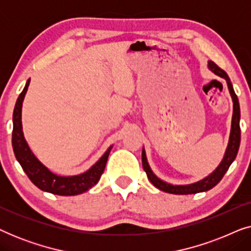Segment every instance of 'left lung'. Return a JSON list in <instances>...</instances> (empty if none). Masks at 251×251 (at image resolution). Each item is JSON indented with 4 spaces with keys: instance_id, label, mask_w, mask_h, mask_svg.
Returning a JSON list of instances; mask_svg holds the SVG:
<instances>
[{
    "instance_id": "left-lung-1",
    "label": "left lung",
    "mask_w": 251,
    "mask_h": 251,
    "mask_svg": "<svg viewBox=\"0 0 251 251\" xmlns=\"http://www.w3.org/2000/svg\"><path fill=\"white\" fill-rule=\"evenodd\" d=\"M208 68L212 73L218 75L219 77H223L227 83V88L229 91V95L232 97L233 101V115H232V123H231V132H229V138L228 144L226 147L225 154L223 156V160L219 163V166L209 175V176L204 177L203 179L197 181V183L188 184V185H174L170 183H167L162 179H160L155 174L153 173L151 169L149 162H147L146 152L145 149L143 147L142 152V161H143V168L145 170L151 183H152L156 188H159L160 191L167 192V193L171 194H195L200 193V192H205L211 190L212 187L216 186L219 181L222 180V178L224 177L226 171L228 170L229 166H231L233 161L235 160L236 154H238L239 147H240V139H241V130H240V105H239V99L236 97L234 89H233L232 82L229 80L228 75L226 74L225 71H223L222 68H219L214 61H208Z\"/></svg>"
}]
</instances>
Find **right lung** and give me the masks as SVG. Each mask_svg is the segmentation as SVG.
Here are the masks:
<instances>
[{
    "label": "right lung",
    "instance_id": "add662e5",
    "mask_svg": "<svg viewBox=\"0 0 251 251\" xmlns=\"http://www.w3.org/2000/svg\"><path fill=\"white\" fill-rule=\"evenodd\" d=\"M30 78L26 82L25 88L17 99L15 109H13V130H12V147L16 159L22 166L30 181L44 192L57 195H77L90 190L100 179L101 174L104 173L106 162L111 153L112 146L108 147L100 159L92 166L90 169L83 174L75 176H59L48 169L37 157L34 155L29 149L23 132L22 125V108L23 101L28 89Z\"/></svg>",
    "mask_w": 251,
    "mask_h": 251
}]
</instances>
